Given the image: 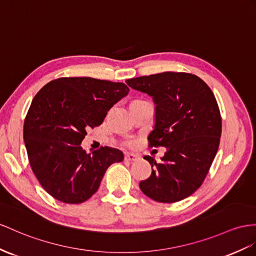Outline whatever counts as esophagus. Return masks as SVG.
<instances>
[{"label": "esophagus", "instance_id": "obj_1", "mask_svg": "<svg viewBox=\"0 0 256 256\" xmlns=\"http://www.w3.org/2000/svg\"><path fill=\"white\" fill-rule=\"evenodd\" d=\"M126 161H130V162H135L137 160H140V156L135 154H126V156H124Z\"/></svg>", "mask_w": 256, "mask_h": 256}]
</instances>
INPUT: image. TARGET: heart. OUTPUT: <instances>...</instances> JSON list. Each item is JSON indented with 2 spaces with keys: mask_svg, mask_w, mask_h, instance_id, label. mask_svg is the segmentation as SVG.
I'll return each mask as SVG.
<instances>
[{
  "mask_svg": "<svg viewBox=\"0 0 256 256\" xmlns=\"http://www.w3.org/2000/svg\"><path fill=\"white\" fill-rule=\"evenodd\" d=\"M128 144H130V142H128Z\"/></svg>",
  "mask_w": 256,
  "mask_h": 256,
  "instance_id": "1",
  "label": "heart"
}]
</instances>
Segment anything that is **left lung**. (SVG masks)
<instances>
[{"label":"left lung","instance_id":"1","mask_svg":"<svg viewBox=\"0 0 256 256\" xmlns=\"http://www.w3.org/2000/svg\"><path fill=\"white\" fill-rule=\"evenodd\" d=\"M126 83L156 104L149 147H166L161 162L144 156L152 171L140 182V190L162 203L187 198L202 185L220 146L222 118L213 92L199 76L186 72H162Z\"/></svg>","mask_w":256,"mask_h":256}]
</instances>
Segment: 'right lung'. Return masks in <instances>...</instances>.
I'll return each instance as SVG.
<instances>
[{"instance_id": "add662e5", "label": "right lung", "mask_w": 256, "mask_h": 256, "mask_svg": "<svg viewBox=\"0 0 256 256\" xmlns=\"http://www.w3.org/2000/svg\"><path fill=\"white\" fill-rule=\"evenodd\" d=\"M124 83L94 78H60L38 90L24 124L32 171L53 198L78 204L90 199L107 168L124 158L102 147L88 154L81 142L88 128L100 126L108 110L128 94Z\"/></svg>"}]
</instances>
